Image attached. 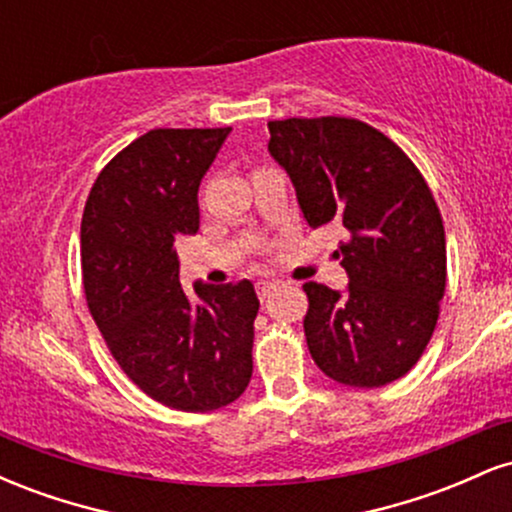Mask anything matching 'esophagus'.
<instances>
[{"label": "esophagus", "instance_id": "34e87169", "mask_svg": "<svg viewBox=\"0 0 512 512\" xmlns=\"http://www.w3.org/2000/svg\"><path fill=\"white\" fill-rule=\"evenodd\" d=\"M276 286H279V281H276V279H260V281H257V284H255L257 296H260L262 301H264V298H267L269 293H272V291L276 289Z\"/></svg>", "mask_w": 512, "mask_h": 512}]
</instances>
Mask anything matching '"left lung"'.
Segmentation results:
<instances>
[{
	"label": "left lung",
	"mask_w": 512,
	"mask_h": 512,
	"mask_svg": "<svg viewBox=\"0 0 512 512\" xmlns=\"http://www.w3.org/2000/svg\"><path fill=\"white\" fill-rule=\"evenodd\" d=\"M269 154L289 173L310 226L339 223L344 293L308 281L303 330L332 380L383 387L416 366L440 315L445 228L424 175L399 146L354 117L269 122Z\"/></svg>",
	"instance_id": "left-lung-1"
}]
</instances>
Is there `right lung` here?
<instances>
[{
	"mask_svg": "<svg viewBox=\"0 0 512 512\" xmlns=\"http://www.w3.org/2000/svg\"><path fill=\"white\" fill-rule=\"evenodd\" d=\"M231 127L151 129L98 173L81 219V276L91 317L139 390L178 411L236 402L252 378L260 310L248 279H178L175 238L199 228L197 190Z\"/></svg>",
	"mask_w": 512,
	"mask_h": 512,
	"instance_id": "1",
	"label": "right lung"
}]
</instances>
